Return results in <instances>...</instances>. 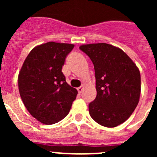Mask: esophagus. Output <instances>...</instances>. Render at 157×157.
I'll return each mask as SVG.
<instances>
[{"mask_svg": "<svg viewBox=\"0 0 157 157\" xmlns=\"http://www.w3.org/2000/svg\"><path fill=\"white\" fill-rule=\"evenodd\" d=\"M82 90H83L82 86H80V87H78V88H77V90H78V94H81V93L82 92Z\"/></svg>", "mask_w": 157, "mask_h": 157, "instance_id": "esophagus-1", "label": "esophagus"}]
</instances>
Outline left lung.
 <instances>
[{
	"label": "left lung",
	"mask_w": 157,
	"mask_h": 157,
	"mask_svg": "<svg viewBox=\"0 0 157 157\" xmlns=\"http://www.w3.org/2000/svg\"><path fill=\"white\" fill-rule=\"evenodd\" d=\"M94 66L97 97L89 105L93 120L105 127L120 125L139 101L141 75L138 67L120 48L106 43L79 47Z\"/></svg>",
	"instance_id": "obj_1"
}]
</instances>
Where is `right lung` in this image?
<instances>
[{"label": "right lung", "mask_w": 157, "mask_h": 157, "mask_svg": "<svg viewBox=\"0 0 157 157\" xmlns=\"http://www.w3.org/2000/svg\"><path fill=\"white\" fill-rule=\"evenodd\" d=\"M73 44L54 41L34 47L23 62L18 76L21 99L34 118L54 124L67 116L78 91L67 83L62 72Z\"/></svg>", "instance_id": "obj_1"}]
</instances>
